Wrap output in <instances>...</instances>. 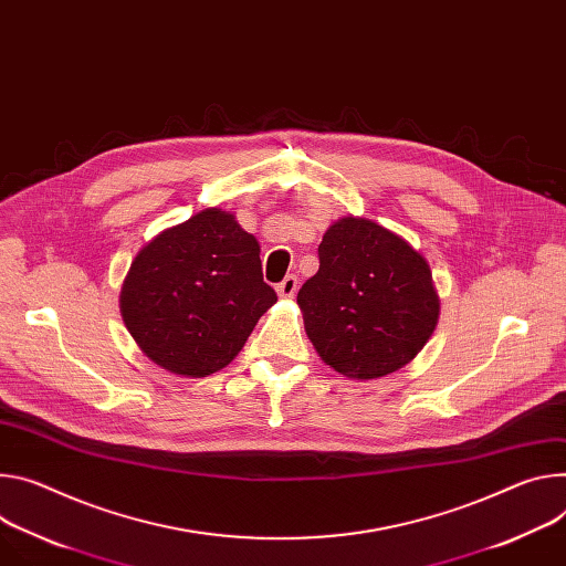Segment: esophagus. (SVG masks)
I'll list each match as a JSON object with an SVG mask.
<instances>
[{
    "label": "esophagus",
    "instance_id": "obj_1",
    "mask_svg": "<svg viewBox=\"0 0 566 566\" xmlns=\"http://www.w3.org/2000/svg\"><path fill=\"white\" fill-rule=\"evenodd\" d=\"M297 286H300V280H297L295 275H286V277L277 284V295H280V297H293L295 291H297Z\"/></svg>",
    "mask_w": 566,
    "mask_h": 566
}]
</instances>
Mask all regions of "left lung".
<instances>
[{
  "label": "left lung",
  "mask_w": 566,
  "mask_h": 566,
  "mask_svg": "<svg viewBox=\"0 0 566 566\" xmlns=\"http://www.w3.org/2000/svg\"><path fill=\"white\" fill-rule=\"evenodd\" d=\"M321 269L297 293L304 329L323 361L349 379L403 368L431 338L440 300L424 256L368 219L325 232Z\"/></svg>",
  "instance_id": "left-lung-1"
}]
</instances>
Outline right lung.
<instances>
[{"mask_svg": "<svg viewBox=\"0 0 566 566\" xmlns=\"http://www.w3.org/2000/svg\"><path fill=\"white\" fill-rule=\"evenodd\" d=\"M275 302L262 275L260 243L219 208L148 241L119 297L139 349L182 377L226 368Z\"/></svg>", "mask_w": 566, "mask_h": 566, "instance_id": "right-lung-1", "label": "right lung"}]
</instances>
